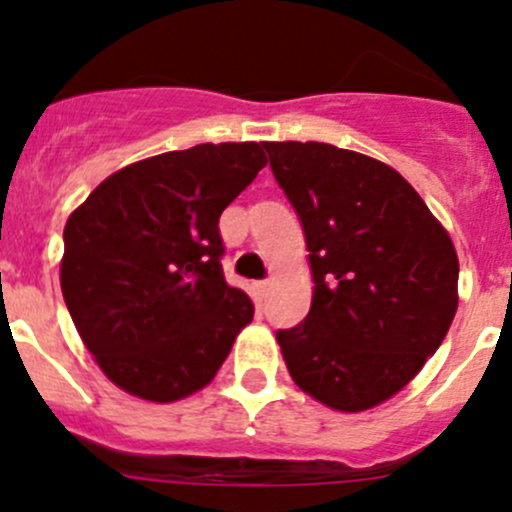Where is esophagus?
<instances>
[{
  "instance_id": "34e87169",
  "label": "esophagus",
  "mask_w": 512,
  "mask_h": 512,
  "mask_svg": "<svg viewBox=\"0 0 512 512\" xmlns=\"http://www.w3.org/2000/svg\"><path fill=\"white\" fill-rule=\"evenodd\" d=\"M267 290H270V283H267V280H260V283H255V293H257V298H267Z\"/></svg>"
}]
</instances>
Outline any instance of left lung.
Listing matches in <instances>:
<instances>
[{
    "mask_svg": "<svg viewBox=\"0 0 512 512\" xmlns=\"http://www.w3.org/2000/svg\"><path fill=\"white\" fill-rule=\"evenodd\" d=\"M262 146L315 283L305 321L278 331L285 364L321 404L364 412L404 389L450 331L455 245L391 166L331 143Z\"/></svg>",
    "mask_w": 512,
    "mask_h": 512,
    "instance_id": "obj_1",
    "label": "left lung"
}]
</instances>
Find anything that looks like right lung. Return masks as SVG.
Instances as JSON below:
<instances>
[{"label": "right lung", "instance_id": "add662e5", "mask_svg": "<svg viewBox=\"0 0 512 512\" xmlns=\"http://www.w3.org/2000/svg\"><path fill=\"white\" fill-rule=\"evenodd\" d=\"M265 164L260 143H199L116 171L70 214L62 298L123 391L194 394L252 321V300L224 280L219 217Z\"/></svg>", "mask_w": 512, "mask_h": 512}]
</instances>
